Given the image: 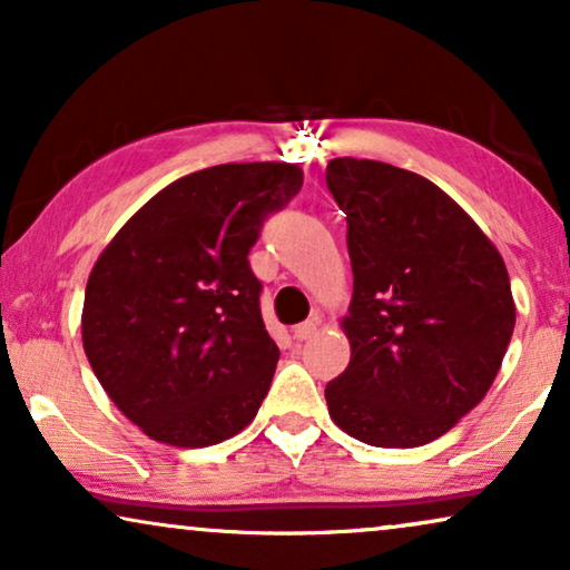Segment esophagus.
I'll return each mask as SVG.
<instances>
[{
  "label": "esophagus",
  "mask_w": 570,
  "mask_h": 570,
  "mask_svg": "<svg viewBox=\"0 0 570 570\" xmlns=\"http://www.w3.org/2000/svg\"><path fill=\"white\" fill-rule=\"evenodd\" d=\"M316 326H318V318H316V316L308 318V322H303V324L295 326L293 337H295V340H308V337H314Z\"/></svg>",
  "instance_id": "esophagus-1"
}]
</instances>
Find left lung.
<instances>
[{"instance_id": "obj_1", "label": "left lung", "mask_w": 570, "mask_h": 570, "mask_svg": "<svg viewBox=\"0 0 570 570\" xmlns=\"http://www.w3.org/2000/svg\"><path fill=\"white\" fill-rule=\"evenodd\" d=\"M326 186L347 215L353 301L345 373L324 389L353 439L412 449L478 407L501 371L517 306L480 225L428 178L334 158Z\"/></svg>"}]
</instances>
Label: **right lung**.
<instances>
[{"mask_svg":"<svg viewBox=\"0 0 570 570\" xmlns=\"http://www.w3.org/2000/svg\"><path fill=\"white\" fill-rule=\"evenodd\" d=\"M301 186L295 163L197 170L139 207L98 256L85 287V355L153 441L213 446L259 412L279 350L248 252Z\"/></svg>","mask_w":570,"mask_h":570,"instance_id":"add662e5","label":"right lung"}]
</instances>
